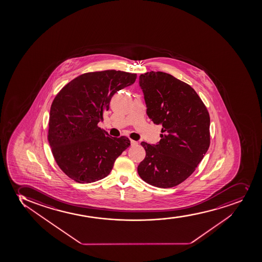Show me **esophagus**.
<instances>
[{
	"mask_svg": "<svg viewBox=\"0 0 262 262\" xmlns=\"http://www.w3.org/2000/svg\"><path fill=\"white\" fill-rule=\"evenodd\" d=\"M130 145L132 146H136V145H138V142L137 141L130 140Z\"/></svg>",
	"mask_w": 262,
	"mask_h": 262,
	"instance_id": "34e87169",
	"label": "esophagus"
}]
</instances>
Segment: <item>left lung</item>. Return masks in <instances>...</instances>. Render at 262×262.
<instances>
[{"label": "left lung", "mask_w": 262, "mask_h": 262, "mask_svg": "<svg viewBox=\"0 0 262 262\" xmlns=\"http://www.w3.org/2000/svg\"><path fill=\"white\" fill-rule=\"evenodd\" d=\"M146 113L162 125L156 144L142 142L146 156L138 167L144 182L158 188H172L194 171L210 144V118L193 88L163 72L139 76Z\"/></svg>", "instance_id": "obj_1"}]
</instances>
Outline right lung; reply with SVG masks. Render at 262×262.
Here are the masks:
<instances>
[{
	"label": "right lung",
	"mask_w": 262,
	"mask_h": 262,
	"mask_svg": "<svg viewBox=\"0 0 262 262\" xmlns=\"http://www.w3.org/2000/svg\"><path fill=\"white\" fill-rule=\"evenodd\" d=\"M136 73L107 70L77 77L62 88L51 105L48 142L57 164L79 183L110 174L116 159L130 145L98 126L113 96L132 85Z\"/></svg>",
	"instance_id": "1"
}]
</instances>
